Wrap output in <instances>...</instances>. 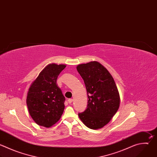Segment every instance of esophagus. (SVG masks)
Listing matches in <instances>:
<instances>
[{"mask_svg": "<svg viewBox=\"0 0 157 157\" xmlns=\"http://www.w3.org/2000/svg\"><path fill=\"white\" fill-rule=\"evenodd\" d=\"M73 99H72V98H69L68 100V101L69 103H71L73 102Z\"/></svg>", "mask_w": 157, "mask_h": 157, "instance_id": "1", "label": "esophagus"}]
</instances>
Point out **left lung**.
Segmentation results:
<instances>
[{
	"label": "left lung",
	"mask_w": 157,
	"mask_h": 157,
	"mask_svg": "<svg viewBox=\"0 0 157 157\" xmlns=\"http://www.w3.org/2000/svg\"><path fill=\"white\" fill-rule=\"evenodd\" d=\"M87 93V109L78 116L89 128H103L111 120L120 107V95L109 71L97 62L78 65Z\"/></svg>",
	"instance_id": "left-lung-1"
}]
</instances>
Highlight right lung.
Instances as JSON below:
<instances>
[{
    "label": "right lung",
    "mask_w": 157,
    "mask_h": 157,
    "mask_svg": "<svg viewBox=\"0 0 157 157\" xmlns=\"http://www.w3.org/2000/svg\"><path fill=\"white\" fill-rule=\"evenodd\" d=\"M65 67V65H48L29 89L26 98L28 111L38 125L49 128L63 114L65 97L57 84V79Z\"/></svg>",
    "instance_id": "add662e5"
}]
</instances>
